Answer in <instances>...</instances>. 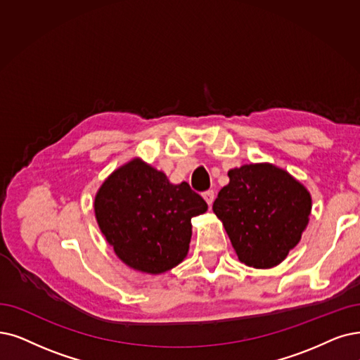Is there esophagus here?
Wrapping results in <instances>:
<instances>
[{"label": "esophagus", "mask_w": 360, "mask_h": 360, "mask_svg": "<svg viewBox=\"0 0 360 360\" xmlns=\"http://www.w3.org/2000/svg\"><path fill=\"white\" fill-rule=\"evenodd\" d=\"M204 199L207 200V204H208V207H211L212 205V202H214V198H215V193H214V191H207V192H204Z\"/></svg>", "instance_id": "obj_1"}]
</instances>
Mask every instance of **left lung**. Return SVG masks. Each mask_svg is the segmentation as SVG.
<instances>
[{"instance_id": "8db88e82", "label": "left lung", "mask_w": 360, "mask_h": 360, "mask_svg": "<svg viewBox=\"0 0 360 360\" xmlns=\"http://www.w3.org/2000/svg\"><path fill=\"white\" fill-rule=\"evenodd\" d=\"M227 176L229 184L212 211L238 258L254 269L281 264L309 224L310 192L288 171L269 162L232 168Z\"/></svg>"}]
</instances>
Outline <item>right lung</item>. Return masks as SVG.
Masks as SVG:
<instances>
[{"label": "right lung", "instance_id": "obj_1", "mask_svg": "<svg viewBox=\"0 0 360 360\" xmlns=\"http://www.w3.org/2000/svg\"><path fill=\"white\" fill-rule=\"evenodd\" d=\"M208 210L191 186L172 184L141 158L115 169L94 196V214L120 260L137 271L161 275L189 252L192 217Z\"/></svg>", "mask_w": 360, "mask_h": 360}]
</instances>
